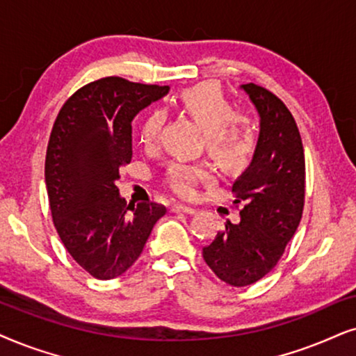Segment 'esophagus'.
Here are the masks:
<instances>
[{
    "label": "esophagus",
    "instance_id": "34e87169",
    "mask_svg": "<svg viewBox=\"0 0 356 356\" xmlns=\"http://www.w3.org/2000/svg\"><path fill=\"white\" fill-rule=\"evenodd\" d=\"M172 211L174 213H186V215H195V208H191L186 205H174Z\"/></svg>",
    "mask_w": 356,
    "mask_h": 356
}]
</instances>
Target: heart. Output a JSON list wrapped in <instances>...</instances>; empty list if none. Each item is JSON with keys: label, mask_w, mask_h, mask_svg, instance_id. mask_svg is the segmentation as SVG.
I'll return each mask as SVG.
<instances>
[{"label": "heart", "mask_w": 356, "mask_h": 356, "mask_svg": "<svg viewBox=\"0 0 356 356\" xmlns=\"http://www.w3.org/2000/svg\"><path fill=\"white\" fill-rule=\"evenodd\" d=\"M179 104L205 131L208 153L222 169L238 172L250 163L257 146L252 122L249 117L236 113L218 84L200 83L188 88L179 96ZM164 117L163 111H153L141 123L140 141L146 148L158 141ZM208 175L205 165L174 161L165 170V182L177 195L191 197L197 182Z\"/></svg>", "instance_id": "heart-1"}]
</instances>
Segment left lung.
Here are the masks:
<instances>
[{
  "mask_svg": "<svg viewBox=\"0 0 356 356\" xmlns=\"http://www.w3.org/2000/svg\"><path fill=\"white\" fill-rule=\"evenodd\" d=\"M241 89L260 118L252 161L233 184L241 220L226 221L203 248L208 267L231 286L252 285L277 265L305 205V149L295 118L265 88L249 83Z\"/></svg>",
  "mask_w": 356,
  "mask_h": 356,
  "instance_id": "8db88e82",
  "label": "left lung"
}]
</instances>
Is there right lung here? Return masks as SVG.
Instances as JSON below:
<instances>
[{
  "instance_id": "1",
  "label": "right lung",
  "mask_w": 356,
  "mask_h": 356,
  "mask_svg": "<svg viewBox=\"0 0 356 356\" xmlns=\"http://www.w3.org/2000/svg\"><path fill=\"white\" fill-rule=\"evenodd\" d=\"M169 86L111 76L78 89L56 117L45 158V186L56 233L97 280L125 273L143 252L165 208L127 205L115 182L131 161V122Z\"/></svg>"
}]
</instances>
